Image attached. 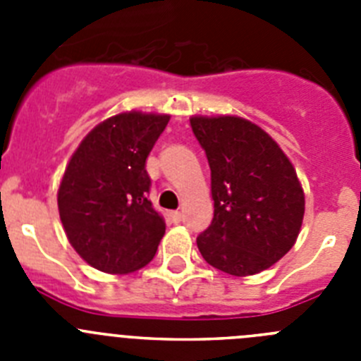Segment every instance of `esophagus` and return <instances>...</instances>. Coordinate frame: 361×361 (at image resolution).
<instances>
[{
	"label": "esophagus",
	"mask_w": 361,
	"mask_h": 361,
	"mask_svg": "<svg viewBox=\"0 0 361 361\" xmlns=\"http://www.w3.org/2000/svg\"><path fill=\"white\" fill-rule=\"evenodd\" d=\"M170 216H171V220H173L175 224H178V222L183 220V213H180V212H171Z\"/></svg>",
	"instance_id": "34e87169"
}]
</instances>
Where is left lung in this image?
I'll list each match as a JSON object with an SVG mask.
<instances>
[{"instance_id": "1", "label": "left lung", "mask_w": 361, "mask_h": 361, "mask_svg": "<svg viewBox=\"0 0 361 361\" xmlns=\"http://www.w3.org/2000/svg\"><path fill=\"white\" fill-rule=\"evenodd\" d=\"M206 152L215 200L212 224L197 237L209 266L235 276L271 267L288 253L304 219V191L286 153L240 117H191Z\"/></svg>"}]
</instances>
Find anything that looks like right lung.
I'll use <instances>...</instances> for the list:
<instances>
[{
  "instance_id": "1",
  "label": "right lung",
  "mask_w": 361,
  "mask_h": 361,
  "mask_svg": "<svg viewBox=\"0 0 361 361\" xmlns=\"http://www.w3.org/2000/svg\"><path fill=\"white\" fill-rule=\"evenodd\" d=\"M170 116L121 114L82 139L63 175L57 206L73 250L104 273L141 269L164 237L148 200L146 159Z\"/></svg>"
}]
</instances>
